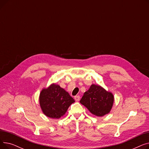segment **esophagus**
Segmentation results:
<instances>
[{
    "label": "esophagus",
    "mask_w": 149,
    "mask_h": 149,
    "mask_svg": "<svg viewBox=\"0 0 149 149\" xmlns=\"http://www.w3.org/2000/svg\"><path fill=\"white\" fill-rule=\"evenodd\" d=\"M74 99H75V101H79V100H80V96H79V95H77V96H75V97H74Z\"/></svg>",
    "instance_id": "esophagus-1"
}]
</instances>
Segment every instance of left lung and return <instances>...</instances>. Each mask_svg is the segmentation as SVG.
Listing matches in <instances>:
<instances>
[{"mask_svg":"<svg viewBox=\"0 0 149 149\" xmlns=\"http://www.w3.org/2000/svg\"><path fill=\"white\" fill-rule=\"evenodd\" d=\"M80 102L89 112L97 116L110 113L114 102V96L100 85L92 84L88 91L84 93Z\"/></svg>","mask_w":149,"mask_h":149,"instance_id":"1","label":"left lung"}]
</instances>
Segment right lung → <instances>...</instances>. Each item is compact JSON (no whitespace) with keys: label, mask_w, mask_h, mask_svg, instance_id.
Segmentation results:
<instances>
[{"label":"right lung","mask_w":149,"mask_h":149,"mask_svg":"<svg viewBox=\"0 0 149 149\" xmlns=\"http://www.w3.org/2000/svg\"><path fill=\"white\" fill-rule=\"evenodd\" d=\"M74 102L69 93L56 83L42 89L39 95V104L42 112L53 119H58L63 116L70 105Z\"/></svg>","instance_id":"obj_1"}]
</instances>
